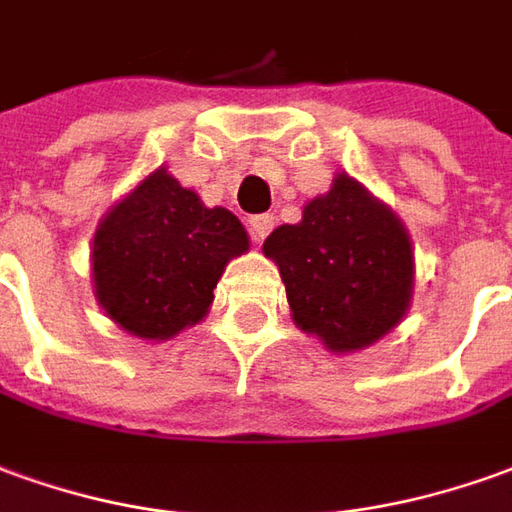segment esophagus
<instances>
[{
    "mask_svg": "<svg viewBox=\"0 0 512 512\" xmlns=\"http://www.w3.org/2000/svg\"><path fill=\"white\" fill-rule=\"evenodd\" d=\"M246 227H249V238H252L255 244H260L268 232H271V227H274V216H268V213L252 216V219L246 221Z\"/></svg>",
    "mask_w": 512,
    "mask_h": 512,
    "instance_id": "esophagus-1",
    "label": "esophagus"
}]
</instances>
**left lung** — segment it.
<instances>
[{
  "instance_id": "obj_1",
  "label": "left lung",
  "mask_w": 512,
  "mask_h": 512,
  "mask_svg": "<svg viewBox=\"0 0 512 512\" xmlns=\"http://www.w3.org/2000/svg\"><path fill=\"white\" fill-rule=\"evenodd\" d=\"M285 282L296 327L332 352H355L393 330L413 291V249L391 210L346 174L318 196L299 224L263 244Z\"/></svg>"
}]
</instances>
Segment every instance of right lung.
<instances>
[{"mask_svg": "<svg viewBox=\"0 0 512 512\" xmlns=\"http://www.w3.org/2000/svg\"><path fill=\"white\" fill-rule=\"evenodd\" d=\"M246 249L230 210L205 207L157 169L96 230V299L132 335L171 338L205 318L224 266Z\"/></svg>", "mask_w": 512, "mask_h": 512, "instance_id": "right-lung-1", "label": "right lung"}]
</instances>
